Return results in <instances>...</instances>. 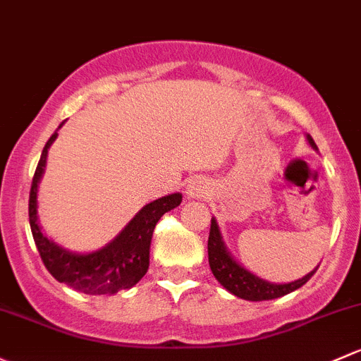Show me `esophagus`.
<instances>
[{
    "mask_svg": "<svg viewBox=\"0 0 361 361\" xmlns=\"http://www.w3.org/2000/svg\"><path fill=\"white\" fill-rule=\"evenodd\" d=\"M187 193L192 197V199H200V197H204L207 193V187L202 183V181L193 180L190 181V185H188Z\"/></svg>",
    "mask_w": 361,
    "mask_h": 361,
    "instance_id": "34e87169",
    "label": "esophagus"
}]
</instances>
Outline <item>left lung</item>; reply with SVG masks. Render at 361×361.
Here are the masks:
<instances>
[{"instance_id":"1","label":"left lung","mask_w":361,"mask_h":361,"mask_svg":"<svg viewBox=\"0 0 361 361\" xmlns=\"http://www.w3.org/2000/svg\"><path fill=\"white\" fill-rule=\"evenodd\" d=\"M308 142L313 149H317V145H314L313 138H311L310 135ZM207 252H209L211 271L212 275L216 276V280H218L226 290H230L231 294L237 295V298L245 299V301H270V299L282 298V295L289 294V292L305 286L311 276L314 275V271L318 270L317 267L313 271H310L308 275L302 276V279H298L294 280V282L287 283H271L259 279V276L252 275V273L245 270V268H242L240 264L230 256L225 244H223L221 235H219L218 225H216L214 218L211 219Z\"/></svg>"}]
</instances>
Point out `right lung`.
<instances>
[{"mask_svg": "<svg viewBox=\"0 0 361 361\" xmlns=\"http://www.w3.org/2000/svg\"><path fill=\"white\" fill-rule=\"evenodd\" d=\"M56 136L59 135L53 133L44 145L29 193L30 231L39 250L41 261L59 282L67 283L82 294H116L117 290L131 289L149 270L150 240L155 225L164 212L180 206L181 193H171L147 204L131 219L130 225L105 247L88 254L69 252L44 237L36 216L37 183L47 164L48 149Z\"/></svg>", "mask_w": 361, "mask_h": 361, "instance_id": "right-lung-1", "label": "right lung"}]
</instances>
